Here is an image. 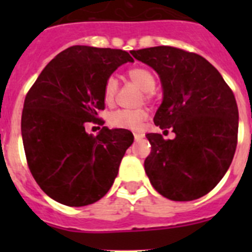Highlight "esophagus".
Segmentation results:
<instances>
[{
	"label": "esophagus",
	"instance_id": "1",
	"mask_svg": "<svg viewBox=\"0 0 252 252\" xmlns=\"http://www.w3.org/2000/svg\"><path fill=\"white\" fill-rule=\"evenodd\" d=\"M133 137H135V140H140L144 137V135L142 133H133Z\"/></svg>",
	"mask_w": 252,
	"mask_h": 252
}]
</instances>
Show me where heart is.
<instances>
[{"label": "heart", "instance_id": "b5f03b06", "mask_svg": "<svg viewBox=\"0 0 252 252\" xmlns=\"http://www.w3.org/2000/svg\"><path fill=\"white\" fill-rule=\"evenodd\" d=\"M128 78L132 83L136 84L145 93V99H150L153 91L157 86V79L151 70L144 66H135L127 72ZM119 92V82L115 77H108L104 82L103 99L107 104H112ZM148 119V111L144 108L139 110H119L110 116L111 126L116 128L139 131L141 130L142 124Z\"/></svg>", "mask_w": 252, "mask_h": 252}]
</instances>
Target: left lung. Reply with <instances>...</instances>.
Listing matches in <instances>:
<instances>
[{
  "instance_id": "left-lung-1",
  "label": "left lung",
  "mask_w": 252,
  "mask_h": 252,
  "mask_svg": "<svg viewBox=\"0 0 252 252\" xmlns=\"http://www.w3.org/2000/svg\"><path fill=\"white\" fill-rule=\"evenodd\" d=\"M159 74L162 102L154 124L175 139L148 133L151 153L144 166L150 183L171 201H194L211 192L232 162L239 108L217 69L195 53L173 48L132 50Z\"/></svg>"
}]
</instances>
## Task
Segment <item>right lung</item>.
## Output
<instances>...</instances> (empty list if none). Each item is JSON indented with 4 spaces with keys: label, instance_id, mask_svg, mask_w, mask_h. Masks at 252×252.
Returning a JSON list of instances; mask_svg holds the SVG:
<instances>
[{
    "label": "right lung",
    "instance_id": "1",
    "mask_svg": "<svg viewBox=\"0 0 252 252\" xmlns=\"http://www.w3.org/2000/svg\"><path fill=\"white\" fill-rule=\"evenodd\" d=\"M133 62L127 51L74 45L43 69L24 102L21 133L31 174L44 193L69 207L99 201L112 187L133 135L102 127L97 136L86 122L103 125L104 82Z\"/></svg>",
    "mask_w": 252,
    "mask_h": 252
}]
</instances>
